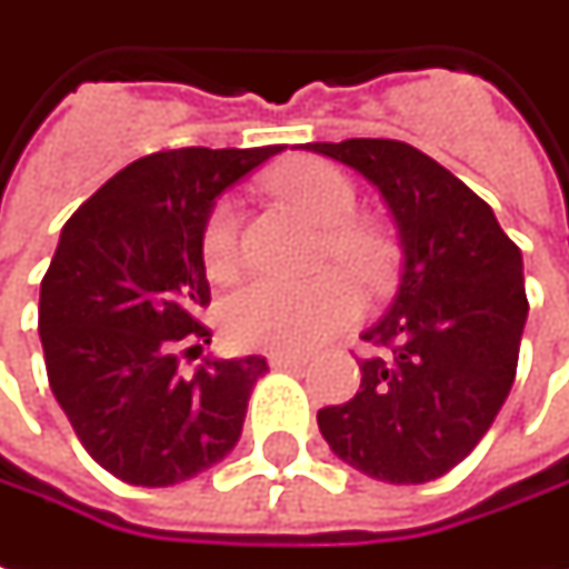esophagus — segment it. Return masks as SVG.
Instances as JSON below:
<instances>
[{
	"instance_id": "esophagus-1",
	"label": "esophagus",
	"mask_w": 569,
	"mask_h": 569,
	"mask_svg": "<svg viewBox=\"0 0 569 569\" xmlns=\"http://www.w3.org/2000/svg\"><path fill=\"white\" fill-rule=\"evenodd\" d=\"M268 363L273 369H296V367H305L308 363V357H301V353H271L268 357Z\"/></svg>"
}]
</instances>
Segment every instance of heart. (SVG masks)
<instances>
[{
	"label": "heart",
	"mask_w": 569,
	"mask_h": 569,
	"mask_svg": "<svg viewBox=\"0 0 569 569\" xmlns=\"http://www.w3.org/2000/svg\"><path fill=\"white\" fill-rule=\"evenodd\" d=\"M271 188L280 200L323 224V261H339L369 289L388 280L395 246L379 224L353 218L357 188L339 166L298 157L273 169ZM200 258L212 280H228L240 268V209L230 197L218 200L202 221ZM218 313L224 336L237 348L305 353L357 320L360 296L341 271H326L301 283L258 277L233 289Z\"/></svg>",
	"instance_id": "1"
}]
</instances>
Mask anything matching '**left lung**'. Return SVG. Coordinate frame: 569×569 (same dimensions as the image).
Instances as JSON below:
<instances>
[{"label": "left lung", "instance_id": "1", "mask_svg": "<svg viewBox=\"0 0 569 569\" xmlns=\"http://www.w3.org/2000/svg\"><path fill=\"white\" fill-rule=\"evenodd\" d=\"M381 190L400 233V292L363 341L360 391L323 407L326 443L357 471L425 483L462 462L506 403L527 320L523 261L475 190L391 138L308 144Z\"/></svg>", "mask_w": 569, "mask_h": 569}]
</instances>
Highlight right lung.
Masks as SVG:
<instances>
[{
	"mask_svg": "<svg viewBox=\"0 0 569 569\" xmlns=\"http://www.w3.org/2000/svg\"><path fill=\"white\" fill-rule=\"evenodd\" d=\"M283 144L178 147L134 160L79 206L42 277L39 339L58 403L94 462L172 487L240 440L264 357L206 360L209 280L200 230L216 197Z\"/></svg>",
	"mask_w": 569,
	"mask_h": 569,
	"instance_id": "obj_1",
	"label": "right lung"
}]
</instances>
